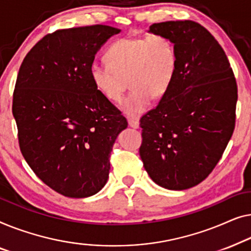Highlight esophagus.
Segmentation results:
<instances>
[{"instance_id": "obj_1", "label": "esophagus", "mask_w": 251, "mask_h": 251, "mask_svg": "<svg viewBox=\"0 0 251 251\" xmlns=\"http://www.w3.org/2000/svg\"><path fill=\"white\" fill-rule=\"evenodd\" d=\"M128 125H129L130 127H133V128H139L140 123H139V121H136V119L128 118Z\"/></svg>"}]
</instances>
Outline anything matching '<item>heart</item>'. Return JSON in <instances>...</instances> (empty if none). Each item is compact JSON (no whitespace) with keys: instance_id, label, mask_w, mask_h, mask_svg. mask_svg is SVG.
Instances as JSON below:
<instances>
[{"instance_id":"b5f03b06","label":"heart","mask_w":251,"mask_h":251,"mask_svg":"<svg viewBox=\"0 0 251 251\" xmlns=\"http://www.w3.org/2000/svg\"><path fill=\"white\" fill-rule=\"evenodd\" d=\"M105 63L93 62L90 78L99 93L119 102L128 80L132 91L122 108L128 117L137 118L149 108L151 99L167 93L177 72L175 44L165 35L121 38L105 52Z\"/></svg>"}]
</instances>
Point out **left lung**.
I'll return each mask as SVG.
<instances>
[{"label":"left lung","instance_id":"left-lung-1","mask_svg":"<svg viewBox=\"0 0 251 251\" xmlns=\"http://www.w3.org/2000/svg\"><path fill=\"white\" fill-rule=\"evenodd\" d=\"M149 33L171 38L178 62L171 89L140 119V156L154 183L186 190L222 158L234 130L238 87L224 50L200 24L166 21Z\"/></svg>","mask_w":251,"mask_h":251}]
</instances>
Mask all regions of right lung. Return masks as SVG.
<instances>
[{
    "mask_svg": "<svg viewBox=\"0 0 251 251\" xmlns=\"http://www.w3.org/2000/svg\"><path fill=\"white\" fill-rule=\"evenodd\" d=\"M121 29L105 25L48 34L21 63L12 114L21 153L60 195L86 198L105 185L110 152L127 121L95 90L90 66Z\"/></svg>",
    "mask_w": 251,
    "mask_h": 251,
    "instance_id": "obj_1",
    "label": "right lung"
}]
</instances>
